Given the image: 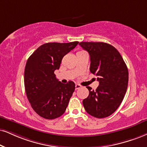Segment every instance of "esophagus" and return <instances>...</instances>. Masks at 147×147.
Returning <instances> with one entry per match:
<instances>
[{
    "mask_svg": "<svg viewBox=\"0 0 147 147\" xmlns=\"http://www.w3.org/2000/svg\"><path fill=\"white\" fill-rule=\"evenodd\" d=\"M80 88H81V85H80V84H76V90H77V89H79Z\"/></svg>",
    "mask_w": 147,
    "mask_h": 147,
    "instance_id": "obj_1",
    "label": "esophagus"
}]
</instances>
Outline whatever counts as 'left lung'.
Masks as SVG:
<instances>
[{
	"mask_svg": "<svg viewBox=\"0 0 147 147\" xmlns=\"http://www.w3.org/2000/svg\"><path fill=\"white\" fill-rule=\"evenodd\" d=\"M90 55V71L97 76L95 90L87 86L89 95L82 101L84 109L94 117H109L120 106L128 85L129 74L119 51L104 42H80Z\"/></svg>",
	"mask_w": 147,
	"mask_h": 147,
	"instance_id": "1",
	"label": "left lung"
}]
</instances>
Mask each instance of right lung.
Listing matches in <instances>:
<instances>
[{"mask_svg": "<svg viewBox=\"0 0 147 147\" xmlns=\"http://www.w3.org/2000/svg\"><path fill=\"white\" fill-rule=\"evenodd\" d=\"M78 43H46L39 47L27 61L24 70L27 98L32 109L44 119L61 117L68 106L75 84L72 81L61 83L54 71L59 69L63 57Z\"/></svg>", "mask_w": 147, "mask_h": 147, "instance_id": "add662e5", "label": "right lung"}]
</instances>
